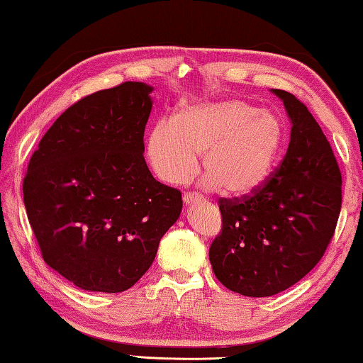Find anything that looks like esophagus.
<instances>
[{"label":"esophagus","mask_w":363,"mask_h":363,"mask_svg":"<svg viewBox=\"0 0 363 363\" xmlns=\"http://www.w3.org/2000/svg\"><path fill=\"white\" fill-rule=\"evenodd\" d=\"M182 200H184V203H186V205L199 203V202H202V200H203V195H200V194H194V192H186V194H184Z\"/></svg>","instance_id":"1"}]
</instances>
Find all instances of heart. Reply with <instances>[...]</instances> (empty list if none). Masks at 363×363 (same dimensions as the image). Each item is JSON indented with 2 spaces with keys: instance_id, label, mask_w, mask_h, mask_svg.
Wrapping results in <instances>:
<instances>
[{
  "instance_id": "heart-1",
  "label": "heart",
  "mask_w": 363,
  "mask_h": 363,
  "mask_svg": "<svg viewBox=\"0 0 363 363\" xmlns=\"http://www.w3.org/2000/svg\"><path fill=\"white\" fill-rule=\"evenodd\" d=\"M284 143L276 114L238 99L208 100L177 109L147 139L153 171L169 184H184L197 172L200 153L210 186L231 195H249L272 176Z\"/></svg>"
}]
</instances>
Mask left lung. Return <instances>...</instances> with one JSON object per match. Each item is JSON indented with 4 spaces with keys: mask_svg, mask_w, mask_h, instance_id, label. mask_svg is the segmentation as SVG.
<instances>
[{
    "mask_svg": "<svg viewBox=\"0 0 363 363\" xmlns=\"http://www.w3.org/2000/svg\"><path fill=\"white\" fill-rule=\"evenodd\" d=\"M291 121L286 157L263 186L220 199L223 228L208 257L218 281L247 297H269L301 281L335 234L342 179L323 130L303 103L272 89Z\"/></svg>",
    "mask_w": 363,
    "mask_h": 363,
    "instance_id": "obj_1",
    "label": "left lung"
}]
</instances>
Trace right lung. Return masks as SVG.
Instances as JSON below:
<instances>
[{
	"instance_id": "add662e5",
	"label": "right lung",
	"mask_w": 363,
	"mask_h": 363,
	"mask_svg": "<svg viewBox=\"0 0 363 363\" xmlns=\"http://www.w3.org/2000/svg\"><path fill=\"white\" fill-rule=\"evenodd\" d=\"M152 91L124 82L74 103L27 166L24 205L43 260L84 291L134 286L181 215V192L143 158Z\"/></svg>"
}]
</instances>
